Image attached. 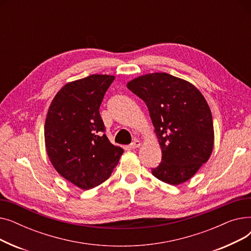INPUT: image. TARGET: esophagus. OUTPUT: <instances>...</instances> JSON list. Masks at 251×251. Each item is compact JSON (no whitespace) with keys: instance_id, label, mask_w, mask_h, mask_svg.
Wrapping results in <instances>:
<instances>
[{"instance_id":"34e87169","label":"esophagus","mask_w":251,"mask_h":251,"mask_svg":"<svg viewBox=\"0 0 251 251\" xmlns=\"http://www.w3.org/2000/svg\"><path fill=\"white\" fill-rule=\"evenodd\" d=\"M139 147H140V141H139L138 139L133 140V142L130 144V148H131V149H137V148H139Z\"/></svg>"}]
</instances>
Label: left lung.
<instances>
[{"instance_id": "8db88e82", "label": "left lung", "mask_w": 251, "mask_h": 251, "mask_svg": "<svg viewBox=\"0 0 251 251\" xmlns=\"http://www.w3.org/2000/svg\"><path fill=\"white\" fill-rule=\"evenodd\" d=\"M127 87L146 102L159 138L162 162L152 175L171 185L189 180L214 148L212 112L201 91L167 73L139 76Z\"/></svg>"}]
</instances>
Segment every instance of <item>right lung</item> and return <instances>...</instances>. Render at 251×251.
<instances>
[{"instance_id": "add662e5", "label": "right lung", "mask_w": 251, "mask_h": 251, "mask_svg": "<svg viewBox=\"0 0 251 251\" xmlns=\"http://www.w3.org/2000/svg\"><path fill=\"white\" fill-rule=\"evenodd\" d=\"M114 79L94 74L67 83L48 111L45 141L50 161L62 177L84 190L107 180L124 152L104 134L99 111Z\"/></svg>"}]
</instances>
